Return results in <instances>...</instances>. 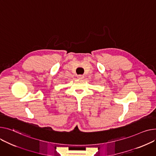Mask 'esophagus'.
Masks as SVG:
<instances>
[{
	"label": "esophagus",
	"instance_id": "1",
	"mask_svg": "<svg viewBox=\"0 0 156 156\" xmlns=\"http://www.w3.org/2000/svg\"><path fill=\"white\" fill-rule=\"evenodd\" d=\"M77 78L80 80H81V79H83L84 78V76L82 75H78Z\"/></svg>",
	"mask_w": 156,
	"mask_h": 156
}]
</instances>
